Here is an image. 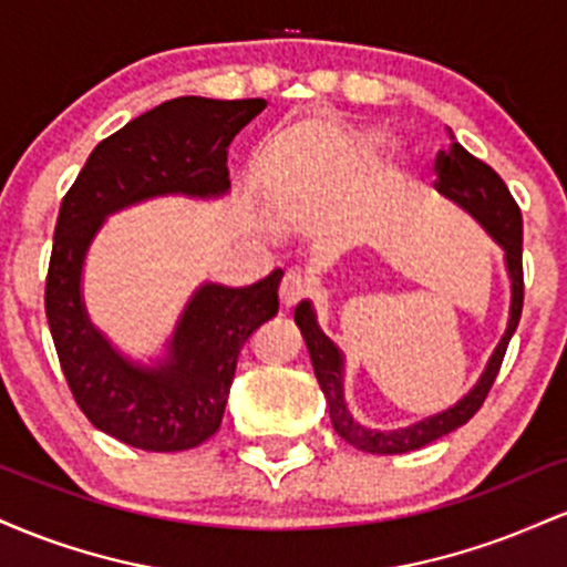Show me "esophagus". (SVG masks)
Here are the masks:
<instances>
[{
    "mask_svg": "<svg viewBox=\"0 0 567 567\" xmlns=\"http://www.w3.org/2000/svg\"><path fill=\"white\" fill-rule=\"evenodd\" d=\"M306 296H309V285H306V279L301 275H296V271H288L282 279V285H279V303H282V309H292V306L301 303Z\"/></svg>",
    "mask_w": 567,
    "mask_h": 567,
    "instance_id": "obj_1",
    "label": "esophagus"
}]
</instances>
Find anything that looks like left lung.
Returning <instances> with one entry per match:
<instances>
[{"label": "left lung", "instance_id": "8db88e82", "mask_svg": "<svg viewBox=\"0 0 567 567\" xmlns=\"http://www.w3.org/2000/svg\"><path fill=\"white\" fill-rule=\"evenodd\" d=\"M437 181L434 188L461 210H466L477 220L483 229L491 234V239L504 250L506 275L512 282V303H509V322H506L504 336H501L498 347L493 349L491 360L480 375V381L461 396L451 408L442 413L426 415V419L415 421V424L402 429H370L349 413L347 396H343V375H347V357L343 351L322 333L317 324V315L311 301H301L296 306V324L301 330L306 349H309L311 368H315L317 381L328 400L330 421L338 437L347 440L357 451L375 453V455H396L419 451L429 442L445 437L453 429L464 426L466 421L483 408L487 392H491L493 381H496L501 362H504L506 347H509L514 330L519 324L523 315V216H519L517 202L512 199L509 188L498 178V173L491 165L472 157L461 143H453L447 152L437 154L434 162Z\"/></svg>", "mask_w": 567, "mask_h": 567}]
</instances>
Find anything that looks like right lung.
Instances as JSON below:
<instances>
[{"label":"right lung","mask_w":567,"mask_h":567,"mask_svg":"<svg viewBox=\"0 0 567 567\" xmlns=\"http://www.w3.org/2000/svg\"><path fill=\"white\" fill-rule=\"evenodd\" d=\"M266 109L264 97L184 95L135 116L93 148L61 202L44 311L58 360L90 424L152 453L197 447L218 432L247 338L277 317L282 269L247 288L202 282L159 360L135 362L90 322L82 271L109 216L154 197L229 194L234 135Z\"/></svg>","instance_id":"1"}]
</instances>
